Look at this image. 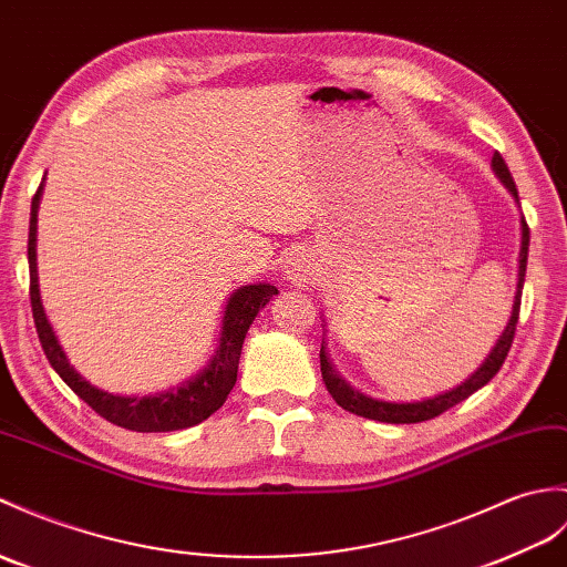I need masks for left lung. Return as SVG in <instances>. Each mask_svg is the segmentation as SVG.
I'll return each instance as SVG.
<instances>
[{
	"mask_svg": "<svg viewBox=\"0 0 567 567\" xmlns=\"http://www.w3.org/2000/svg\"><path fill=\"white\" fill-rule=\"evenodd\" d=\"M493 168H495V174L499 176V181L505 183L507 190L515 195V200L519 203L515 178H512L509 168H507L503 156H499V152L493 154ZM526 256H529V224H526V219L522 217V248H519V275H517L519 280H517V295H515V307H512L509 323L503 331V336H499L495 348L491 350L488 358H485V362L464 381V384H458L452 391H444V393H440V396L427 399V401H417V403L377 401L372 396H364V393H360L358 389H352L348 381L333 370V364L326 354V343L321 340V354H319V358H321V377H323V384H326L328 393L333 396V401L340 408H346V411L354 413V415L379 420V423L405 425V423H423V420L437 417L444 411L454 408L456 403L466 401L471 393H476L478 389H483L499 372V367H503L507 352L512 348V340H515L517 321H519V305H522V287H524V275H526Z\"/></svg>",
	"mask_w": 567,
	"mask_h": 567,
	"instance_id": "1",
	"label": "left lung"
}]
</instances>
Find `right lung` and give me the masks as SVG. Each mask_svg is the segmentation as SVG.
<instances>
[{"mask_svg":"<svg viewBox=\"0 0 567 567\" xmlns=\"http://www.w3.org/2000/svg\"><path fill=\"white\" fill-rule=\"evenodd\" d=\"M43 183L38 186L31 200V224H29V270H31V311L35 321L38 340H41L48 362L52 364L64 384H68L79 399L89 403L94 411L109 420V423L135 430V432H171L186 430L203 423L221 403L227 401L229 391L236 384V370H239V358L244 348V338L248 326L254 323L256 313L268 305L278 289L272 285H246L229 297L227 311H224L219 348L217 354L200 374H195L186 384L178 389H168L152 396H115V393L101 391L91 386L89 381L74 372L68 354L62 352L52 326L45 319L41 292H38V270H35V221H38V200H41Z\"/></svg>","mask_w":567,"mask_h":567,"instance_id":"1","label":"right lung"}]
</instances>
